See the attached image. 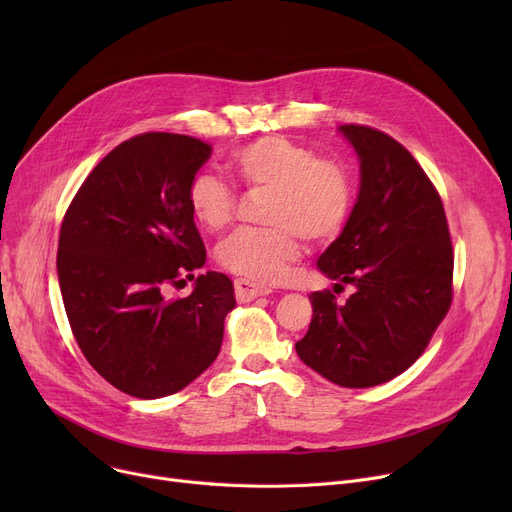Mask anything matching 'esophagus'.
<instances>
[{
    "label": "esophagus",
    "instance_id": "34e87169",
    "mask_svg": "<svg viewBox=\"0 0 512 512\" xmlns=\"http://www.w3.org/2000/svg\"><path fill=\"white\" fill-rule=\"evenodd\" d=\"M234 292H236V299H238L240 303H249V301H253V299H257V297H265V294H270L272 290L259 288L257 284H253V282H249V280L238 278V280L234 282Z\"/></svg>",
    "mask_w": 512,
    "mask_h": 512
}]
</instances>
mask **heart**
Wrapping results in <instances>:
<instances>
[{"label": "heart", "mask_w": 512, "mask_h": 512, "mask_svg": "<svg viewBox=\"0 0 512 512\" xmlns=\"http://www.w3.org/2000/svg\"><path fill=\"white\" fill-rule=\"evenodd\" d=\"M228 172L249 188L270 191L263 205L267 228H240L218 249L228 272L253 284H276L309 242L336 238L351 218L355 182L336 159H319L309 147L284 137L247 143L228 159ZM188 207L207 230L224 228L234 215L232 188L201 172L188 184Z\"/></svg>", "instance_id": "b5f03b06"}]
</instances>
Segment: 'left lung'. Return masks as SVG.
Returning a JSON list of instances; mask_svg holds the SVG:
<instances>
[{"mask_svg":"<svg viewBox=\"0 0 512 512\" xmlns=\"http://www.w3.org/2000/svg\"><path fill=\"white\" fill-rule=\"evenodd\" d=\"M359 157V197L319 272L353 286L346 303L313 292L301 361L342 388L380 386L425 351L452 301V242L434 184L388 134L338 128Z\"/></svg>","mask_w":512,"mask_h":512,"instance_id":"left-lung-1","label":"left lung"}]
</instances>
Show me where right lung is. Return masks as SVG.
Returning <instances> with one entry per match:
<instances>
[{
  "label": "right lung",
  "instance_id": "obj_1",
  "mask_svg": "<svg viewBox=\"0 0 512 512\" xmlns=\"http://www.w3.org/2000/svg\"><path fill=\"white\" fill-rule=\"evenodd\" d=\"M211 147L186 134L145 132L107 153L72 199L60 230L58 280L80 351L103 380L134 398L186 388L215 361L232 280L205 265L188 184Z\"/></svg>",
  "mask_w": 512,
  "mask_h": 512
}]
</instances>
